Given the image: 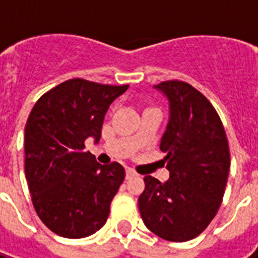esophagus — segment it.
Instances as JSON below:
<instances>
[{"instance_id": "34e87169", "label": "esophagus", "mask_w": 258, "mask_h": 258, "mask_svg": "<svg viewBox=\"0 0 258 258\" xmlns=\"http://www.w3.org/2000/svg\"><path fill=\"white\" fill-rule=\"evenodd\" d=\"M134 175H135V171H134L133 169L127 167V169H125V178H127V179H130V178H133Z\"/></svg>"}]
</instances>
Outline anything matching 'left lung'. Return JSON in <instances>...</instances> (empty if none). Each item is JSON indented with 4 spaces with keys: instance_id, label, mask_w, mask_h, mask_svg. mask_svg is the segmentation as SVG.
<instances>
[{
    "instance_id": "left-lung-1",
    "label": "left lung",
    "mask_w": 258,
    "mask_h": 258,
    "mask_svg": "<svg viewBox=\"0 0 258 258\" xmlns=\"http://www.w3.org/2000/svg\"><path fill=\"white\" fill-rule=\"evenodd\" d=\"M154 88L169 100V121L161 139L170 178L145 176L139 212L147 228L163 240L184 242L200 236L218 212L230 153L224 125L206 97L184 82Z\"/></svg>"
}]
</instances>
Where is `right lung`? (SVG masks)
Segmentation results:
<instances>
[{
  "instance_id": "obj_1",
  "label": "right lung",
  "mask_w": 258,
  "mask_h": 258,
  "mask_svg": "<svg viewBox=\"0 0 258 258\" xmlns=\"http://www.w3.org/2000/svg\"><path fill=\"white\" fill-rule=\"evenodd\" d=\"M127 89L71 79L44 93L28 117L26 180L37 216L57 236L88 237L108 218L124 169L97 163L84 142L100 141L109 105Z\"/></svg>"
}]
</instances>
